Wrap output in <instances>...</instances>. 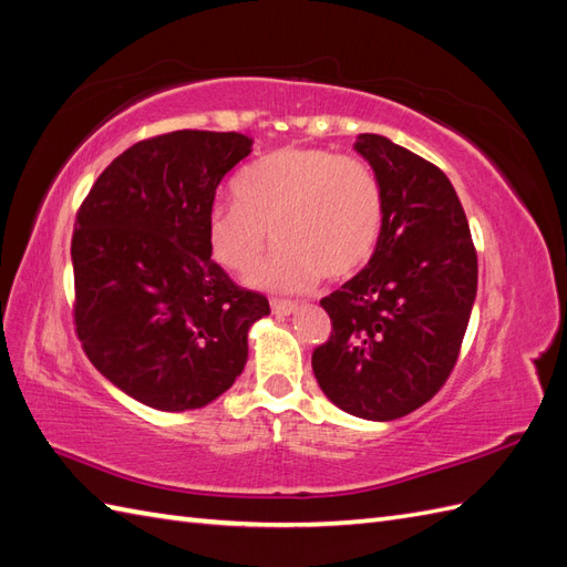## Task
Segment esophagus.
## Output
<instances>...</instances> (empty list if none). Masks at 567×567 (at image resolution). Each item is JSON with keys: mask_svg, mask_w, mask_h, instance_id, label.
<instances>
[{"mask_svg": "<svg viewBox=\"0 0 567 567\" xmlns=\"http://www.w3.org/2000/svg\"><path fill=\"white\" fill-rule=\"evenodd\" d=\"M270 307L275 313H292L297 309V305L292 299H270Z\"/></svg>", "mask_w": 567, "mask_h": 567, "instance_id": "obj_1", "label": "esophagus"}]
</instances>
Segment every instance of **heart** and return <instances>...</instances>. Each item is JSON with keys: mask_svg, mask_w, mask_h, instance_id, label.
Wrapping results in <instances>:
<instances>
[{"mask_svg": "<svg viewBox=\"0 0 567 567\" xmlns=\"http://www.w3.org/2000/svg\"><path fill=\"white\" fill-rule=\"evenodd\" d=\"M236 197L207 213V246L221 268L248 272L272 239L280 246L256 270L258 285L297 289L346 280L374 256L384 229V193L370 164L319 147L260 156L234 183Z\"/></svg>", "mask_w": 567, "mask_h": 567, "instance_id": "obj_1", "label": "heart"}]
</instances>
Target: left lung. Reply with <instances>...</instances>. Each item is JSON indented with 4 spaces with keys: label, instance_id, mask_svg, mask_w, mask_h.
<instances>
[{
    "label": "left lung",
    "instance_id": "1",
    "mask_svg": "<svg viewBox=\"0 0 567 567\" xmlns=\"http://www.w3.org/2000/svg\"><path fill=\"white\" fill-rule=\"evenodd\" d=\"M384 193L367 268L321 299L331 336L311 354L321 391L346 413L396 420L450 379L478 285V258L442 168L381 135L354 142Z\"/></svg>",
    "mask_w": 567,
    "mask_h": 567
}]
</instances>
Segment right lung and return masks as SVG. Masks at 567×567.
<instances>
[{"mask_svg": "<svg viewBox=\"0 0 567 567\" xmlns=\"http://www.w3.org/2000/svg\"><path fill=\"white\" fill-rule=\"evenodd\" d=\"M239 133L176 130L103 168L72 234L74 331L96 370L156 411H193L244 372L266 295L213 260L207 213L251 154Z\"/></svg>", "mask_w": 567, "mask_h": 567, "instance_id": "right-lung-1", "label": "right lung"}]
</instances>
